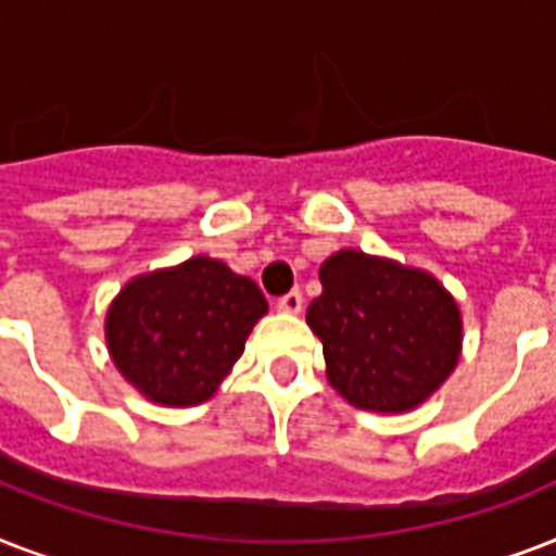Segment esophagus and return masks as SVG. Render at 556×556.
<instances>
[{"label": "esophagus", "mask_w": 556, "mask_h": 556, "mask_svg": "<svg viewBox=\"0 0 556 556\" xmlns=\"http://www.w3.org/2000/svg\"><path fill=\"white\" fill-rule=\"evenodd\" d=\"M277 308L282 314H300L303 312V294H300V291H291V294L279 296Z\"/></svg>", "instance_id": "esophagus-1"}]
</instances>
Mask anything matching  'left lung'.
Masks as SVG:
<instances>
[{
	"label": "left lung",
	"instance_id": "left-lung-1",
	"mask_svg": "<svg viewBox=\"0 0 556 556\" xmlns=\"http://www.w3.org/2000/svg\"><path fill=\"white\" fill-rule=\"evenodd\" d=\"M305 323L320 338L326 378L369 413H409L462 357L456 296L430 270L364 251L331 253Z\"/></svg>",
	"mask_w": 556,
	"mask_h": 556
}]
</instances>
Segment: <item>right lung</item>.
Returning a JSON list of instances; mask_svg holds the SVG:
<instances>
[{"mask_svg":"<svg viewBox=\"0 0 556 556\" xmlns=\"http://www.w3.org/2000/svg\"><path fill=\"white\" fill-rule=\"evenodd\" d=\"M268 314L260 286L210 256L138 274L106 312L112 364L147 401L195 406L216 395Z\"/></svg>","mask_w":556,"mask_h":556,"instance_id":"1","label":"right lung"}]
</instances>
